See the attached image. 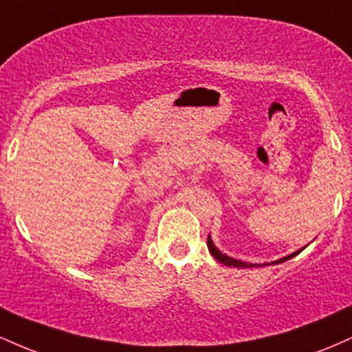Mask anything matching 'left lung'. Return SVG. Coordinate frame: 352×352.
Masks as SVG:
<instances>
[{
    "instance_id": "obj_1",
    "label": "left lung",
    "mask_w": 352,
    "mask_h": 352,
    "mask_svg": "<svg viewBox=\"0 0 352 352\" xmlns=\"http://www.w3.org/2000/svg\"><path fill=\"white\" fill-rule=\"evenodd\" d=\"M207 246H208L210 253H212V256L215 258V260L220 261V263H223L225 266H233V268H256V266L270 265V263H263V265H260V263H248V261H241V260H236V258L228 256V254L221 253L220 250L217 248L215 243H213L212 236H210V235H208V240H207ZM301 252H302V248H301V250H298V252L292 253V254H288V256H283V258H280V260H274V261H272V265L283 263V261H286V260H289V258L296 256V254H298V253H301Z\"/></svg>"
}]
</instances>
